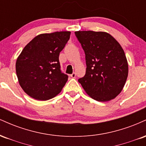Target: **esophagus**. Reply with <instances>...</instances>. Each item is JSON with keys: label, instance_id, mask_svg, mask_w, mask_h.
Instances as JSON below:
<instances>
[{"label": "esophagus", "instance_id": "1", "mask_svg": "<svg viewBox=\"0 0 146 146\" xmlns=\"http://www.w3.org/2000/svg\"><path fill=\"white\" fill-rule=\"evenodd\" d=\"M71 75V78H75V76H76V73H75V72H73V73H72L71 75Z\"/></svg>", "mask_w": 146, "mask_h": 146}]
</instances>
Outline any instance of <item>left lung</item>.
Listing matches in <instances>:
<instances>
[{"label":"left lung","mask_w":146,"mask_h":146,"mask_svg":"<svg viewBox=\"0 0 146 146\" xmlns=\"http://www.w3.org/2000/svg\"><path fill=\"white\" fill-rule=\"evenodd\" d=\"M75 33L86 55V74L78 82L93 100H113L121 92L128 75L123 48L104 31H78Z\"/></svg>","instance_id":"left-lung-1"}]
</instances>
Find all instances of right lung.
<instances>
[{"instance_id":"right-lung-1","label":"right lung","mask_w":146,"mask_h":146,"mask_svg":"<svg viewBox=\"0 0 146 146\" xmlns=\"http://www.w3.org/2000/svg\"><path fill=\"white\" fill-rule=\"evenodd\" d=\"M70 31L38 35L18 57L16 71L23 90L35 100L46 101L58 95L68 80L60 71L59 55Z\"/></svg>"}]
</instances>
